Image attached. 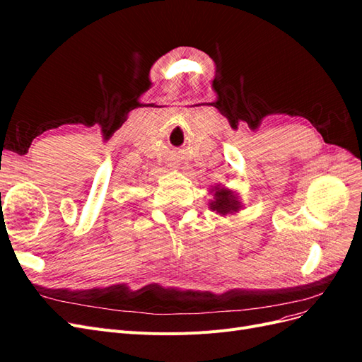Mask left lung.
Instances as JSON below:
<instances>
[{"mask_svg": "<svg viewBox=\"0 0 362 362\" xmlns=\"http://www.w3.org/2000/svg\"><path fill=\"white\" fill-rule=\"evenodd\" d=\"M214 189H216L214 201H211L210 204V208L213 211H217L218 214L225 216L228 213H234L240 210L242 204L237 201V196L233 193V190L218 189V187H214Z\"/></svg>", "mask_w": 362, "mask_h": 362, "instance_id": "obj_1", "label": "left lung"}]
</instances>
